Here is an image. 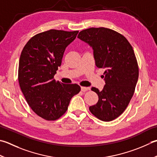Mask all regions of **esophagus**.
<instances>
[{
	"mask_svg": "<svg viewBox=\"0 0 157 157\" xmlns=\"http://www.w3.org/2000/svg\"><path fill=\"white\" fill-rule=\"evenodd\" d=\"M89 90V88H87V87H84V86H82L81 87V90L82 92H86L87 90Z\"/></svg>",
	"mask_w": 157,
	"mask_h": 157,
	"instance_id": "34e87169",
	"label": "esophagus"
}]
</instances>
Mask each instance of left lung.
Listing matches in <instances>:
<instances>
[{
    "label": "left lung",
    "mask_w": 157,
    "mask_h": 157,
    "mask_svg": "<svg viewBox=\"0 0 157 157\" xmlns=\"http://www.w3.org/2000/svg\"><path fill=\"white\" fill-rule=\"evenodd\" d=\"M78 37L93 48L98 68L105 69V85L101 91L91 88L99 101L89 109L101 121H112L124 112L136 89L139 67L133 49L123 35L107 28L83 30Z\"/></svg>",
    "instance_id": "obj_1"
}]
</instances>
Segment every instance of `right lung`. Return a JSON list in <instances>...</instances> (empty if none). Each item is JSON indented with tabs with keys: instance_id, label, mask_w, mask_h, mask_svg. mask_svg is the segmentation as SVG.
Listing matches in <instances>:
<instances>
[{
	"instance_id": "1",
	"label": "right lung",
	"mask_w": 157,
	"mask_h": 157,
	"mask_svg": "<svg viewBox=\"0 0 157 157\" xmlns=\"http://www.w3.org/2000/svg\"><path fill=\"white\" fill-rule=\"evenodd\" d=\"M78 30L51 29L29 39L21 52L18 82L29 105L46 121H56L68 109L70 100L81 90L76 84H65L54 78L61 65L67 46Z\"/></svg>"
}]
</instances>
